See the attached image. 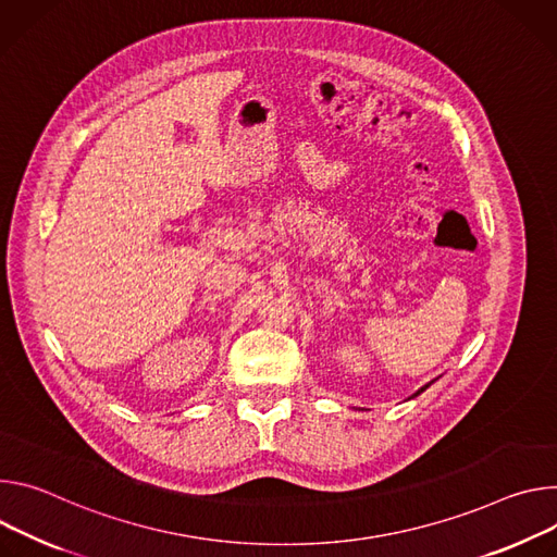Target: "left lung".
<instances>
[{
    "label": "left lung",
    "mask_w": 557,
    "mask_h": 557,
    "mask_svg": "<svg viewBox=\"0 0 557 557\" xmlns=\"http://www.w3.org/2000/svg\"><path fill=\"white\" fill-rule=\"evenodd\" d=\"M429 385H431V383H429ZM429 385H424V387H420V389H418V392H416V394H413V396H418V394H422V392H424V389H426V387H429Z\"/></svg>",
    "instance_id": "left-lung-1"
}]
</instances>
